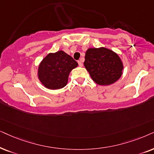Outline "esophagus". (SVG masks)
<instances>
[{"instance_id": "1", "label": "esophagus", "mask_w": 154, "mask_h": 154, "mask_svg": "<svg viewBox=\"0 0 154 154\" xmlns=\"http://www.w3.org/2000/svg\"><path fill=\"white\" fill-rule=\"evenodd\" d=\"M78 64L80 67H82L83 66V63H82V61L81 60L78 61Z\"/></svg>"}]
</instances>
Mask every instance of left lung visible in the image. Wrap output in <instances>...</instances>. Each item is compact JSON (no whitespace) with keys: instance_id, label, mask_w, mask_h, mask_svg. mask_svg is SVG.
<instances>
[{"instance_id":"1","label":"left lung","mask_w":154,"mask_h":154,"mask_svg":"<svg viewBox=\"0 0 154 154\" xmlns=\"http://www.w3.org/2000/svg\"><path fill=\"white\" fill-rule=\"evenodd\" d=\"M84 65L91 79L101 86L110 85L118 81L124 68L118 53L105 47L88 48Z\"/></svg>"}]
</instances>
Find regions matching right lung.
<instances>
[{"instance_id":"right-lung-1","label":"right lung","mask_w":154,"mask_h":154,"mask_svg":"<svg viewBox=\"0 0 154 154\" xmlns=\"http://www.w3.org/2000/svg\"><path fill=\"white\" fill-rule=\"evenodd\" d=\"M77 66L78 63L62 50L50 53L38 65V79L47 89H62L67 85L70 72Z\"/></svg>"}]
</instances>
